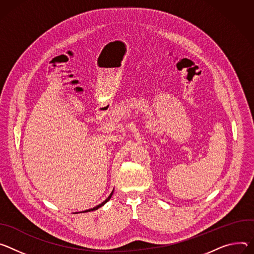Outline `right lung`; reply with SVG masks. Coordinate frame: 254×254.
<instances>
[{
	"mask_svg": "<svg viewBox=\"0 0 254 254\" xmlns=\"http://www.w3.org/2000/svg\"><path fill=\"white\" fill-rule=\"evenodd\" d=\"M113 192H114V190H112V192L110 193V195L108 196V198H107V199H106V200H105V201H104V202H103L102 204H100V205H98V206L94 207L93 209H89V210H86V211H82V212H80V213H87V212H92V211H96V210H98L99 208H101L102 206H104V205H105V204H106V203H107V202H108V201H109V200L111 199V196H112Z\"/></svg>",
	"mask_w": 254,
	"mask_h": 254,
	"instance_id": "obj_1",
	"label": "right lung"
}]
</instances>
